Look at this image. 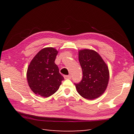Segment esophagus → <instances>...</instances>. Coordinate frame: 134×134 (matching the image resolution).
I'll return each instance as SVG.
<instances>
[{"label":"esophagus","mask_w":134,"mask_h":134,"mask_svg":"<svg viewBox=\"0 0 134 134\" xmlns=\"http://www.w3.org/2000/svg\"><path fill=\"white\" fill-rule=\"evenodd\" d=\"M64 78L65 79H70L71 78V76L70 75H64Z\"/></svg>","instance_id":"1"}]
</instances>
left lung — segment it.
Here are the masks:
<instances>
[{
  "label": "left lung",
  "mask_w": 134,
  "mask_h": 134,
  "mask_svg": "<svg viewBox=\"0 0 134 134\" xmlns=\"http://www.w3.org/2000/svg\"><path fill=\"white\" fill-rule=\"evenodd\" d=\"M79 61L83 77L79 83H74L77 92L89 100L98 98L106 90L108 83L106 64L96 51L88 49L79 51Z\"/></svg>",
  "instance_id": "obj_1"
}]
</instances>
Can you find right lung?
<instances>
[{"label": "right lung", "instance_id": "1", "mask_svg": "<svg viewBox=\"0 0 134 134\" xmlns=\"http://www.w3.org/2000/svg\"><path fill=\"white\" fill-rule=\"evenodd\" d=\"M58 51L53 47L40 50L28 66V83L36 94L43 97L51 96L58 90L64 80L55 60Z\"/></svg>", "mask_w": 134, "mask_h": 134}]
</instances>
